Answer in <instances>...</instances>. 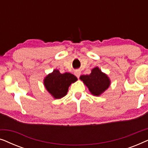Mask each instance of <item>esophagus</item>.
Wrapping results in <instances>:
<instances>
[{
	"instance_id": "esophagus-1",
	"label": "esophagus",
	"mask_w": 148,
	"mask_h": 148,
	"mask_svg": "<svg viewBox=\"0 0 148 148\" xmlns=\"http://www.w3.org/2000/svg\"><path fill=\"white\" fill-rule=\"evenodd\" d=\"M75 76L79 78L81 75V72L79 71H77L75 73Z\"/></svg>"
}]
</instances>
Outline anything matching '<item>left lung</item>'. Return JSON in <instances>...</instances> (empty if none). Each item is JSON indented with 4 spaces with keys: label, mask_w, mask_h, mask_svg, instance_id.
Instances as JSON below:
<instances>
[{
    "label": "left lung",
    "mask_w": 148,
    "mask_h": 148,
    "mask_svg": "<svg viewBox=\"0 0 148 148\" xmlns=\"http://www.w3.org/2000/svg\"><path fill=\"white\" fill-rule=\"evenodd\" d=\"M80 79L88 87L91 94L96 96H99L104 92L110 85V79L98 67L93 69L90 75H82Z\"/></svg>",
    "instance_id": "1"
}]
</instances>
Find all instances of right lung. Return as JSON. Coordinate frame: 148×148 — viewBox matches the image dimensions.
Instances as JSON below:
<instances>
[{
  "label": "right lung",
  "mask_w": 148,
  "mask_h": 148,
  "mask_svg": "<svg viewBox=\"0 0 148 148\" xmlns=\"http://www.w3.org/2000/svg\"><path fill=\"white\" fill-rule=\"evenodd\" d=\"M77 80L74 75L70 73H60L57 69L48 74L44 78V86L48 92L55 99H60L67 94L69 87Z\"/></svg>",
  "instance_id": "obj_1"
}]
</instances>
